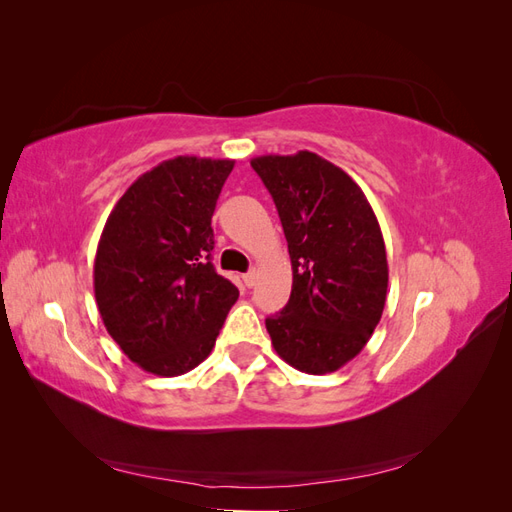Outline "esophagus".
Returning <instances> with one entry per match:
<instances>
[{"instance_id":"esophagus-1","label":"esophagus","mask_w":512,"mask_h":512,"mask_svg":"<svg viewBox=\"0 0 512 512\" xmlns=\"http://www.w3.org/2000/svg\"><path fill=\"white\" fill-rule=\"evenodd\" d=\"M256 277H258L256 269H252L250 273H245V275H243V282H245V286H247V288H252V286L256 284Z\"/></svg>"}]
</instances>
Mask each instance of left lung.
Wrapping results in <instances>:
<instances>
[{"label": "left lung", "instance_id": "left-lung-1", "mask_svg": "<svg viewBox=\"0 0 512 512\" xmlns=\"http://www.w3.org/2000/svg\"><path fill=\"white\" fill-rule=\"evenodd\" d=\"M252 168L280 213L292 292L267 318L275 352L305 374H331L369 342L389 288L382 230L348 173L312 151L258 156Z\"/></svg>", "mask_w": 512, "mask_h": 512}]
</instances>
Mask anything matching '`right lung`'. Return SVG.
<instances>
[{
    "label": "right lung",
    "mask_w": 512,
    "mask_h": 512,
    "mask_svg": "<svg viewBox=\"0 0 512 512\" xmlns=\"http://www.w3.org/2000/svg\"><path fill=\"white\" fill-rule=\"evenodd\" d=\"M235 160L177 156L138 177L100 235L94 292L132 363L181 376L211 354L237 286L211 265V215Z\"/></svg>",
    "instance_id": "1"
}]
</instances>
